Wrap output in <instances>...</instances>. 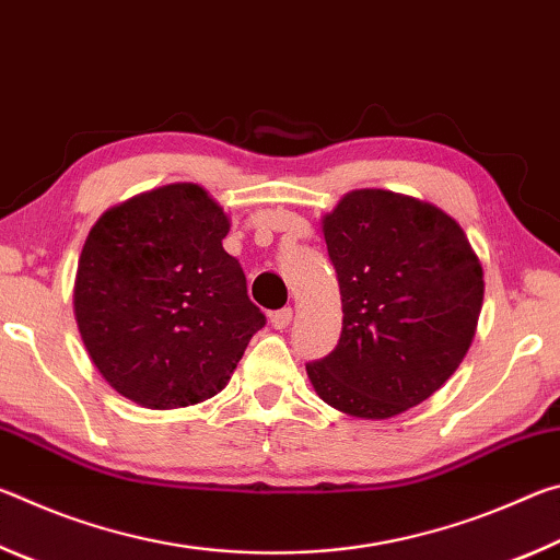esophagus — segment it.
<instances>
[{
  "mask_svg": "<svg viewBox=\"0 0 560 560\" xmlns=\"http://www.w3.org/2000/svg\"><path fill=\"white\" fill-rule=\"evenodd\" d=\"M291 318H293V311H291V308L273 311V314H271V326L277 328V330H283V328H289Z\"/></svg>",
  "mask_w": 560,
  "mask_h": 560,
  "instance_id": "obj_1",
  "label": "esophagus"
}]
</instances>
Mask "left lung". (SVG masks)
I'll list each match as a JSON object with an SVG mask.
<instances>
[{
  "label": "left lung",
  "mask_w": 560,
  "mask_h": 560,
  "mask_svg": "<svg viewBox=\"0 0 560 560\" xmlns=\"http://www.w3.org/2000/svg\"><path fill=\"white\" fill-rule=\"evenodd\" d=\"M343 330L306 365L320 400L387 420L450 381L477 334L485 269L459 222L390 189H353L320 220Z\"/></svg>",
  "instance_id": "1"
}]
</instances>
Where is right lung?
I'll use <instances>...</instances> for the list:
<instances>
[{"label": "right lung", "instance_id": "1", "mask_svg": "<svg viewBox=\"0 0 560 560\" xmlns=\"http://www.w3.org/2000/svg\"><path fill=\"white\" fill-rule=\"evenodd\" d=\"M230 217L202 185L140 192L98 217L79 257L73 316L113 390L148 410L214 397L264 314L224 252Z\"/></svg>", "mask_w": 560, "mask_h": 560}]
</instances>
